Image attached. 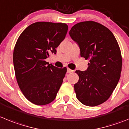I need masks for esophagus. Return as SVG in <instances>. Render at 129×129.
Returning a JSON list of instances; mask_svg holds the SVG:
<instances>
[{"label": "esophagus", "instance_id": "obj_1", "mask_svg": "<svg viewBox=\"0 0 129 129\" xmlns=\"http://www.w3.org/2000/svg\"><path fill=\"white\" fill-rule=\"evenodd\" d=\"M73 72H74V71H73L72 70L70 69L69 68H67V73H68V74H70V73Z\"/></svg>", "mask_w": 129, "mask_h": 129}]
</instances>
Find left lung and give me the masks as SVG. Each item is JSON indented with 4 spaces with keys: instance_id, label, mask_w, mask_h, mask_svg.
Returning <instances> with one entry per match:
<instances>
[{
    "instance_id": "1",
    "label": "left lung",
    "mask_w": 129,
    "mask_h": 129,
    "mask_svg": "<svg viewBox=\"0 0 129 129\" xmlns=\"http://www.w3.org/2000/svg\"><path fill=\"white\" fill-rule=\"evenodd\" d=\"M81 56L88 59L87 70H76L79 81L74 84L76 97L82 104L96 106L110 97L120 78L121 50L109 29L94 21L79 22L70 30Z\"/></svg>"
}]
</instances>
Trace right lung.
Wrapping results in <instances>:
<instances>
[{"mask_svg": "<svg viewBox=\"0 0 129 129\" xmlns=\"http://www.w3.org/2000/svg\"><path fill=\"white\" fill-rule=\"evenodd\" d=\"M68 26L63 23L38 22L20 35L13 51L15 76L25 97L34 104L50 103L65 76L66 67L59 68L45 61L65 38Z\"/></svg>", "mask_w": 129, "mask_h": 129, "instance_id": "1", "label": "right lung"}]
</instances>
